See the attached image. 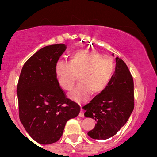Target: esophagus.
I'll return each instance as SVG.
<instances>
[{
	"instance_id": "1",
	"label": "esophagus",
	"mask_w": 157,
	"mask_h": 157,
	"mask_svg": "<svg viewBox=\"0 0 157 157\" xmlns=\"http://www.w3.org/2000/svg\"><path fill=\"white\" fill-rule=\"evenodd\" d=\"M79 116L80 117H84V112H83V110L81 109V111H80V114H79Z\"/></svg>"
}]
</instances>
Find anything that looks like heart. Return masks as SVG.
I'll list each match as a JSON object with an SVG mask.
<instances>
[{"mask_svg": "<svg viewBox=\"0 0 157 157\" xmlns=\"http://www.w3.org/2000/svg\"><path fill=\"white\" fill-rule=\"evenodd\" d=\"M55 71L58 84L64 90L72 89L78 75L80 83L70 92L69 97L81 102L87 99L90 91L99 94L108 86L115 74V64L108 55L79 51L71 55L69 61H58Z\"/></svg>", "mask_w": 157, "mask_h": 157, "instance_id": "obj_1", "label": "heart"}]
</instances>
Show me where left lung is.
Returning a JSON list of instances; mask_svg holds the SVG:
<instances>
[{
	"mask_svg": "<svg viewBox=\"0 0 157 157\" xmlns=\"http://www.w3.org/2000/svg\"><path fill=\"white\" fill-rule=\"evenodd\" d=\"M115 61V74L108 86L83 107L85 116L96 121L87 133L93 139L113 137L126 124L134 109L133 77L124 61L118 57Z\"/></svg>",
	"mask_w": 157,
	"mask_h": 157,
	"instance_id": "left-lung-1",
	"label": "left lung"
}]
</instances>
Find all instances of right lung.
Masks as SVG:
<instances>
[{"mask_svg": "<svg viewBox=\"0 0 157 157\" xmlns=\"http://www.w3.org/2000/svg\"><path fill=\"white\" fill-rule=\"evenodd\" d=\"M64 44L39 49L22 68L17 88L19 116L30 137L41 144L58 141L66 122L80 113V105L66 97L58 84L55 65Z\"/></svg>", "mask_w": 157, "mask_h": 157, "instance_id": "1", "label": "right lung"}]
</instances>
